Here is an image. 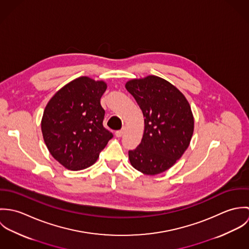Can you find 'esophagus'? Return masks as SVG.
I'll list each match as a JSON object with an SVG mask.
<instances>
[{
    "label": "esophagus",
    "instance_id": "esophagus-1",
    "mask_svg": "<svg viewBox=\"0 0 249 249\" xmlns=\"http://www.w3.org/2000/svg\"><path fill=\"white\" fill-rule=\"evenodd\" d=\"M124 128H122L121 130L116 131V136H117L118 138H120V137H122V136L124 135Z\"/></svg>",
    "mask_w": 249,
    "mask_h": 249
}]
</instances>
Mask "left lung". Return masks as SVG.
Returning <instances> with one entry per match:
<instances>
[{"instance_id":"1","label":"left lung","mask_w":249,"mask_h":249,"mask_svg":"<svg viewBox=\"0 0 249 249\" xmlns=\"http://www.w3.org/2000/svg\"><path fill=\"white\" fill-rule=\"evenodd\" d=\"M142 110V142L128 151L130 164L143 175L155 176L172 168L188 148L195 121L189 102L166 79L147 75L125 83Z\"/></svg>"}]
</instances>
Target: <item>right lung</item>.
<instances>
[{
  "mask_svg": "<svg viewBox=\"0 0 249 249\" xmlns=\"http://www.w3.org/2000/svg\"><path fill=\"white\" fill-rule=\"evenodd\" d=\"M104 80L77 77L59 89L45 107L41 130L52 156L71 171L84 170L99 158L113 134L103 125Z\"/></svg>",
  "mask_w": 249,
  "mask_h": 249,
  "instance_id": "right-lung-1",
  "label": "right lung"
}]
</instances>
